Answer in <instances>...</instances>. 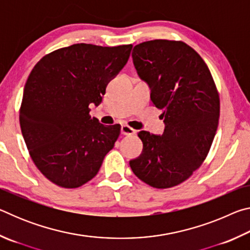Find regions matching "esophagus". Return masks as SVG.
<instances>
[{"instance_id": "esophagus-1", "label": "esophagus", "mask_w": 250, "mask_h": 250, "mask_svg": "<svg viewBox=\"0 0 250 250\" xmlns=\"http://www.w3.org/2000/svg\"><path fill=\"white\" fill-rule=\"evenodd\" d=\"M121 134L124 135H132V134H135V130L130 128L129 125H122L121 126Z\"/></svg>"}]
</instances>
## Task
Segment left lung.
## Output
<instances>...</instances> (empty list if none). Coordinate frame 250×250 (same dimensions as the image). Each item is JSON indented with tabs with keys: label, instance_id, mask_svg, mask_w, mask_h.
Instances as JSON below:
<instances>
[{
	"label": "left lung",
	"instance_id": "obj_1",
	"mask_svg": "<svg viewBox=\"0 0 250 250\" xmlns=\"http://www.w3.org/2000/svg\"><path fill=\"white\" fill-rule=\"evenodd\" d=\"M132 59L166 128L162 135L138 133L143 150L130 167L152 188H173L202 166L210 149L219 119L216 86L205 62L183 42H145L134 46Z\"/></svg>",
	"mask_w": 250,
	"mask_h": 250
}]
</instances>
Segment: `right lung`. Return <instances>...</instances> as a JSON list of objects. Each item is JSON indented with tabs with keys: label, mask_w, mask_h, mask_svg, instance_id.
Wrapping results in <instances>:
<instances>
[{
	"label": "right lung",
	"mask_w": 250,
	"mask_h": 250,
	"mask_svg": "<svg viewBox=\"0 0 250 250\" xmlns=\"http://www.w3.org/2000/svg\"><path fill=\"white\" fill-rule=\"evenodd\" d=\"M132 45L74 44L37 62L24 87L20 125L37 168L58 186L75 188L98 173L120 125L89 116L128 62Z\"/></svg>",
	"instance_id": "add662e5"
}]
</instances>
